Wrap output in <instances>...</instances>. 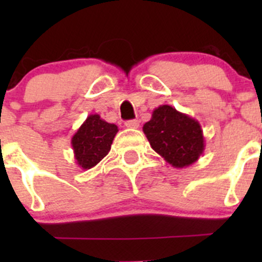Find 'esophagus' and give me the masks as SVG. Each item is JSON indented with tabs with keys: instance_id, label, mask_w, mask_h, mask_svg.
Masks as SVG:
<instances>
[{
	"instance_id": "34e87169",
	"label": "esophagus",
	"mask_w": 262,
	"mask_h": 262,
	"mask_svg": "<svg viewBox=\"0 0 262 262\" xmlns=\"http://www.w3.org/2000/svg\"><path fill=\"white\" fill-rule=\"evenodd\" d=\"M125 126L126 128H130V129H137L139 126V121L137 119H133V120H128L125 121Z\"/></svg>"
}]
</instances>
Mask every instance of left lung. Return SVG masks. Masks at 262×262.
<instances>
[{
    "mask_svg": "<svg viewBox=\"0 0 262 262\" xmlns=\"http://www.w3.org/2000/svg\"><path fill=\"white\" fill-rule=\"evenodd\" d=\"M143 133L155 152L172 167H189L205 149L199 121L178 112L170 105H161L143 125Z\"/></svg>",
    "mask_w": 262,
    "mask_h": 262,
    "instance_id": "1",
    "label": "left lung"
}]
</instances>
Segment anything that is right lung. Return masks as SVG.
<instances>
[{"instance_id":"obj_1","label":"right lung","mask_w":262,"mask_h":262,"mask_svg":"<svg viewBox=\"0 0 262 262\" xmlns=\"http://www.w3.org/2000/svg\"><path fill=\"white\" fill-rule=\"evenodd\" d=\"M118 130L115 124L107 123L100 115L87 116L71 141L76 163L82 170L92 168L109 153Z\"/></svg>"}]
</instances>
